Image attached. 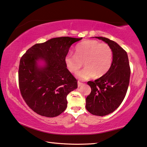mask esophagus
Segmentation results:
<instances>
[{
  "mask_svg": "<svg viewBox=\"0 0 147 147\" xmlns=\"http://www.w3.org/2000/svg\"><path fill=\"white\" fill-rule=\"evenodd\" d=\"M83 84H84V83L81 82H80V81H78V87L82 86Z\"/></svg>",
  "mask_w": 147,
  "mask_h": 147,
  "instance_id": "1",
  "label": "esophagus"
}]
</instances>
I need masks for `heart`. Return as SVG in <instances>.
I'll return each mask as SVG.
<instances>
[{
  "label": "heart",
  "mask_w": 147,
  "mask_h": 147,
  "mask_svg": "<svg viewBox=\"0 0 147 147\" xmlns=\"http://www.w3.org/2000/svg\"><path fill=\"white\" fill-rule=\"evenodd\" d=\"M113 61V51L108 44L88 39L75 47V54H67L65 63L71 73H76L82 67L86 68L77 74L80 79L86 80L95 76L101 77L110 69Z\"/></svg>",
  "instance_id": "1"
}]
</instances>
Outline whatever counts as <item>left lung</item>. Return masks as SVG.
I'll list each match as a JSON object with an SVG mask.
<instances>
[{"label":"left lung","instance_id":"left-lung-1","mask_svg":"<svg viewBox=\"0 0 147 147\" xmlns=\"http://www.w3.org/2000/svg\"><path fill=\"white\" fill-rule=\"evenodd\" d=\"M110 46L113 61L105 75L94 81H88L91 92L86 99V108L92 115L104 116L114 111L125 97L131 69L127 52L115 41L104 37H96Z\"/></svg>","mask_w":147,"mask_h":147}]
</instances>
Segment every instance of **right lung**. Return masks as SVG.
I'll return each mask as SVG.
<instances>
[{"label": "right lung", "instance_id": "obj_1", "mask_svg": "<svg viewBox=\"0 0 147 147\" xmlns=\"http://www.w3.org/2000/svg\"><path fill=\"white\" fill-rule=\"evenodd\" d=\"M82 39L70 37L52 38L36 43L22 57L18 69L20 94L26 104L38 114L59 115L67 106V96L77 88V80L67 69L65 57L74 43ZM42 59L44 67L36 61Z\"/></svg>", "mask_w": 147, "mask_h": 147}]
</instances>
